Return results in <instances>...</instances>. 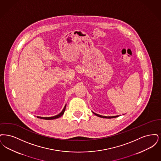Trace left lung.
Instances as JSON below:
<instances>
[{
    "label": "left lung",
    "instance_id": "obj_1",
    "mask_svg": "<svg viewBox=\"0 0 161 161\" xmlns=\"http://www.w3.org/2000/svg\"><path fill=\"white\" fill-rule=\"evenodd\" d=\"M93 114H95L96 115L98 116V117H101V118H104V119H112V118H115V117H119V115H117V116H112V117H106V116H102V115H98V114H96V113H94V112H93Z\"/></svg>",
    "mask_w": 161,
    "mask_h": 161
}]
</instances>
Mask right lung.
<instances>
[{
    "label": "right lung",
    "mask_w": 161,
    "mask_h": 161,
    "mask_svg": "<svg viewBox=\"0 0 161 161\" xmlns=\"http://www.w3.org/2000/svg\"><path fill=\"white\" fill-rule=\"evenodd\" d=\"M65 108H66V105H65L64 109H63V111L61 112V113H59V114L56 115L55 116H53V117H37V118L38 119H58L60 117H61L64 114V113L65 112Z\"/></svg>",
    "instance_id": "right-lung-1"
}]
</instances>
